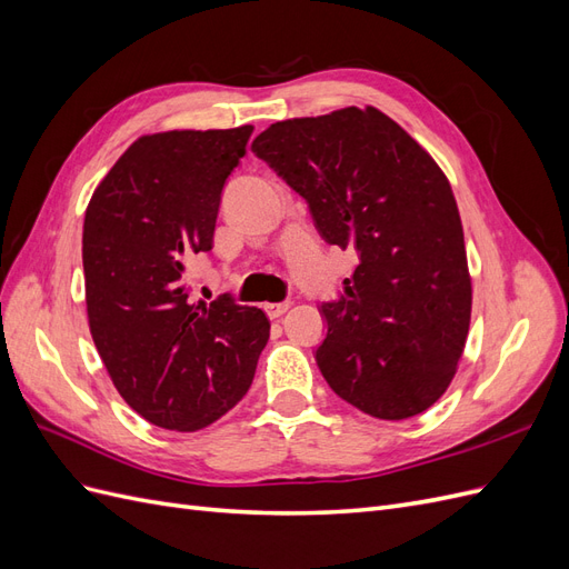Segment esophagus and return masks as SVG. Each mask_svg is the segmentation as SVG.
I'll return each instance as SVG.
<instances>
[{"instance_id":"obj_1","label":"esophagus","mask_w":569,"mask_h":569,"mask_svg":"<svg viewBox=\"0 0 569 569\" xmlns=\"http://www.w3.org/2000/svg\"><path fill=\"white\" fill-rule=\"evenodd\" d=\"M289 301H280V303H266L263 308H266V313H268V318H280V316H284L287 311H289Z\"/></svg>"}]
</instances>
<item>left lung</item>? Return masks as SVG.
Wrapping results in <instances>:
<instances>
[{"instance_id":"left-lung-1","label":"left lung","mask_w":569,"mask_h":569,"mask_svg":"<svg viewBox=\"0 0 569 569\" xmlns=\"http://www.w3.org/2000/svg\"><path fill=\"white\" fill-rule=\"evenodd\" d=\"M251 149L306 199L327 244L358 253L339 301L322 303L327 385L372 418L420 416L449 389L472 313L443 170L375 107L280 120Z\"/></svg>"}]
</instances>
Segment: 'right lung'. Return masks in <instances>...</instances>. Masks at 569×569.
Here are the masks:
<instances>
[{"label": "right lung", "instance_id": "1", "mask_svg": "<svg viewBox=\"0 0 569 569\" xmlns=\"http://www.w3.org/2000/svg\"><path fill=\"white\" fill-rule=\"evenodd\" d=\"M253 126L142 134L84 211V303L113 387L144 420L197 432L244 399L270 322L222 295L194 303L184 263L211 251L222 187Z\"/></svg>", "mask_w": 569, "mask_h": 569}]
</instances>
